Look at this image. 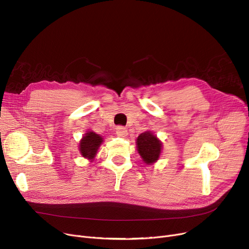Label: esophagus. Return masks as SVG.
I'll use <instances>...</instances> for the list:
<instances>
[{
	"label": "esophagus",
	"instance_id": "obj_1",
	"mask_svg": "<svg viewBox=\"0 0 249 249\" xmlns=\"http://www.w3.org/2000/svg\"><path fill=\"white\" fill-rule=\"evenodd\" d=\"M116 134H117L118 136H120V137H125V136H127V134H128L127 129H126L125 127H123V126H118V127L116 128Z\"/></svg>",
	"mask_w": 249,
	"mask_h": 249
}]
</instances>
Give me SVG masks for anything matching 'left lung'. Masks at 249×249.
I'll use <instances>...</instances> for the list:
<instances>
[{
	"instance_id": "left-lung-1",
	"label": "left lung",
	"mask_w": 249,
	"mask_h": 249,
	"mask_svg": "<svg viewBox=\"0 0 249 249\" xmlns=\"http://www.w3.org/2000/svg\"><path fill=\"white\" fill-rule=\"evenodd\" d=\"M137 149L141 158L147 164L153 163L160 158L161 142L151 132L141 133L137 138Z\"/></svg>"
}]
</instances>
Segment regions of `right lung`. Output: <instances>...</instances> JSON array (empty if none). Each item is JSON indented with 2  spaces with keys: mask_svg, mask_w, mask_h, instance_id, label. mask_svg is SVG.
I'll use <instances>...</instances> for the list:
<instances>
[{
  "mask_svg": "<svg viewBox=\"0 0 249 249\" xmlns=\"http://www.w3.org/2000/svg\"><path fill=\"white\" fill-rule=\"evenodd\" d=\"M102 141L103 138L100 135L94 133L93 131H89L88 133H86L80 143V150L84 158L88 160L94 159Z\"/></svg>",
  "mask_w": 249,
  "mask_h": 249,
  "instance_id": "obj_1",
  "label": "right lung"
}]
</instances>
